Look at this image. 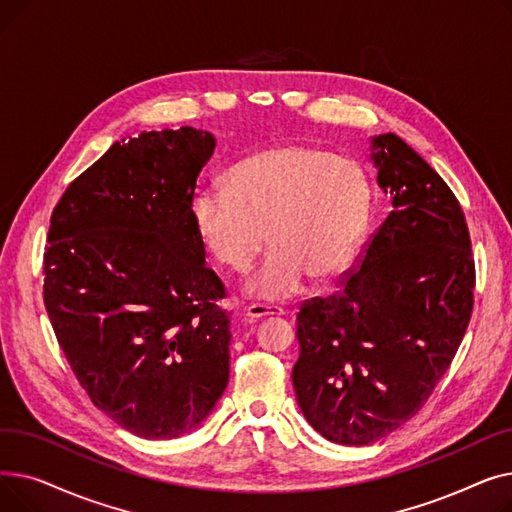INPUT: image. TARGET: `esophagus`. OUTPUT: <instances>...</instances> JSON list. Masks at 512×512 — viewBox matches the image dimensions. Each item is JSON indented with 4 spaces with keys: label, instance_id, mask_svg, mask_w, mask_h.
<instances>
[{
    "label": "esophagus",
    "instance_id": "34e87169",
    "mask_svg": "<svg viewBox=\"0 0 512 512\" xmlns=\"http://www.w3.org/2000/svg\"><path fill=\"white\" fill-rule=\"evenodd\" d=\"M267 315H282V309L278 305H267V303H253L245 309V319H249V321L267 317Z\"/></svg>",
    "mask_w": 512,
    "mask_h": 512
}]
</instances>
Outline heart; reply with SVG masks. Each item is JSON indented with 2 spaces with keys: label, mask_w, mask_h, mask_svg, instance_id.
<instances>
[{
  "label": "heart",
  "mask_w": 512,
  "mask_h": 512,
  "mask_svg": "<svg viewBox=\"0 0 512 512\" xmlns=\"http://www.w3.org/2000/svg\"><path fill=\"white\" fill-rule=\"evenodd\" d=\"M371 184L355 159L307 143L263 149L226 174V191L205 188L191 203L195 234L207 255L245 272L270 245L247 280L249 297L288 301L307 278L332 282L359 251ZM266 238H262V232Z\"/></svg>",
  "instance_id": "b5f03b06"
}]
</instances>
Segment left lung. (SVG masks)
Returning <instances> with one entry per match:
<instances>
[{"mask_svg":"<svg viewBox=\"0 0 512 512\" xmlns=\"http://www.w3.org/2000/svg\"><path fill=\"white\" fill-rule=\"evenodd\" d=\"M392 211L340 290L297 315L292 384L315 432L365 446L425 405L463 342L475 261L461 203L396 134L371 141Z\"/></svg>","mask_w":512,"mask_h":512,"instance_id":"left-lung-1","label":"left lung"}]
</instances>
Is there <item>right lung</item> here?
I'll use <instances>...</instances> for the list:
<instances>
[{"label": "right lung", "instance_id": "right-lung-1", "mask_svg": "<svg viewBox=\"0 0 512 512\" xmlns=\"http://www.w3.org/2000/svg\"><path fill=\"white\" fill-rule=\"evenodd\" d=\"M213 149L191 126L122 139L51 213L43 301L58 344L93 405L147 440L193 432L228 386L226 288L191 220Z\"/></svg>", "mask_w": 512, "mask_h": 512}]
</instances>
